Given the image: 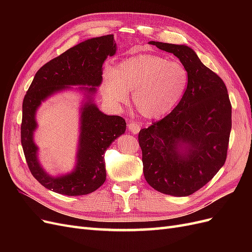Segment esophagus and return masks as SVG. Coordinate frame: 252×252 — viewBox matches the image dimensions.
I'll return each mask as SVG.
<instances>
[{
  "label": "esophagus",
  "mask_w": 252,
  "mask_h": 252,
  "mask_svg": "<svg viewBox=\"0 0 252 252\" xmlns=\"http://www.w3.org/2000/svg\"><path fill=\"white\" fill-rule=\"evenodd\" d=\"M128 130L132 134H136L140 131V125L135 122H130V123H128Z\"/></svg>",
  "instance_id": "1"
}]
</instances>
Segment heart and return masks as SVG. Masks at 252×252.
<instances>
[{
	"mask_svg": "<svg viewBox=\"0 0 252 252\" xmlns=\"http://www.w3.org/2000/svg\"><path fill=\"white\" fill-rule=\"evenodd\" d=\"M188 83L189 72L182 63L157 55H139L105 70L102 94L110 106L120 108L128 102V91H132V103L141 116L159 119L179 105Z\"/></svg>",
	"mask_w": 252,
	"mask_h": 252,
	"instance_id": "obj_1",
	"label": "heart"
}]
</instances>
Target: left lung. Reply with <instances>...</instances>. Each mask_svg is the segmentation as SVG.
<instances>
[{"label":"left lung","mask_w":252,"mask_h":252,"mask_svg":"<svg viewBox=\"0 0 252 252\" xmlns=\"http://www.w3.org/2000/svg\"><path fill=\"white\" fill-rule=\"evenodd\" d=\"M173 53L189 72L182 101L168 116L139 133L143 172L157 191L195 192L222 168L231 130V104L224 82L187 45L150 41Z\"/></svg>","instance_id":"8db88e82"}]
</instances>
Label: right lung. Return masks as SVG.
Returning <instances> with one entry per match:
<instances>
[{
	"label": "right lung",
	"mask_w": 252,
	"mask_h": 252,
	"mask_svg": "<svg viewBox=\"0 0 252 252\" xmlns=\"http://www.w3.org/2000/svg\"><path fill=\"white\" fill-rule=\"evenodd\" d=\"M116 52L113 34L84 41L42 66L27 90L23 101L21 125L23 150L33 177L53 192L69 196L85 195L104 184L105 151L126 131L123 118L107 116L98 109L94 101L97 87L103 81L104 61ZM67 90L78 91L82 95L76 164L70 173L51 176L42 168L38 148L34 142L36 112L43 101Z\"/></svg>",
	"instance_id": "obj_1"
}]
</instances>
